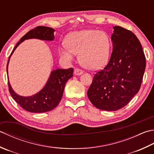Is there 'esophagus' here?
Masks as SVG:
<instances>
[{
	"mask_svg": "<svg viewBox=\"0 0 154 154\" xmlns=\"http://www.w3.org/2000/svg\"><path fill=\"white\" fill-rule=\"evenodd\" d=\"M74 73L75 75H80L83 73V71L81 70L80 69H75V71H74Z\"/></svg>",
	"mask_w": 154,
	"mask_h": 154,
	"instance_id": "obj_1",
	"label": "esophagus"
}]
</instances>
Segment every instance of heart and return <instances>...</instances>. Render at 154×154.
<instances>
[{"label":"heart","instance_id":"heart-1","mask_svg":"<svg viewBox=\"0 0 154 154\" xmlns=\"http://www.w3.org/2000/svg\"><path fill=\"white\" fill-rule=\"evenodd\" d=\"M65 43L59 49L60 56L65 61H72L75 54H79L80 63L83 67L99 69L109 61L111 41L103 31L83 30L75 32L67 38Z\"/></svg>","mask_w":154,"mask_h":154}]
</instances>
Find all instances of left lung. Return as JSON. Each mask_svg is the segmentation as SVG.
I'll list each match as a JSON object with an SVG mask.
<instances>
[{
  "label": "left lung",
  "instance_id": "obj_1",
  "mask_svg": "<svg viewBox=\"0 0 154 154\" xmlns=\"http://www.w3.org/2000/svg\"><path fill=\"white\" fill-rule=\"evenodd\" d=\"M113 51L103 69L96 73L87 96L95 107L116 111L125 107L140 89L146 68V57L134 33L113 27Z\"/></svg>",
  "mask_w": 154,
  "mask_h": 154
}]
</instances>
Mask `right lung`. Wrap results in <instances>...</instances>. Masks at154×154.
<instances>
[{"label":"right lung","instance_id":"right-lung-1","mask_svg":"<svg viewBox=\"0 0 154 154\" xmlns=\"http://www.w3.org/2000/svg\"><path fill=\"white\" fill-rule=\"evenodd\" d=\"M55 30L48 26H37L32 29L23 36L17 43L8 58L7 65L8 74V65L12 54L16 48L26 39L38 38L45 41H53ZM73 69H57L50 75L46 85L38 93L29 97H23L15 93L12 89L8 79V90L14 100L25 110L32 113H43L53 110L58 105L61 100L67 81L73 77Z\"/></svg>","mask_w":154,"mask_h":154}]
</instances>
